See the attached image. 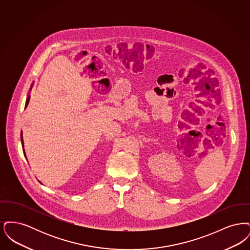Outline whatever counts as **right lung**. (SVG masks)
I'll return each instance as SVG.
<instances>
[{"label":"right lung","instance_id":"right-lung-1","mask_svg":"<svg viewBox=\"0 0 250 250\" xmlns=\"http://www.w3.org/2000/svg\"><path fill=\"white\" fill-rule=\"evenodd\" d=\"M33 86H34V83H32V85H31V88H30V91L32 90V88H33ZM29 101H30V95L28 94V95H27V99H26V103H25V108L27 107V106H28V104H29ZM21 145H22V150H23V154L25 156H26V155H25V151H24V143H23V137H22V131H21Z\"/></svg>","mask_w":250,"mask_h":250}]
</instances>
